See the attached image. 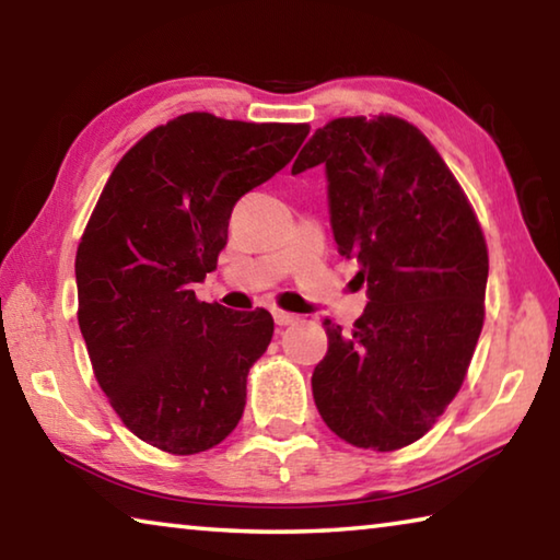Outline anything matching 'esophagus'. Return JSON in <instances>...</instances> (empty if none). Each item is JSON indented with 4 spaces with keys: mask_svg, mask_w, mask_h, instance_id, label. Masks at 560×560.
<instances>
[{
    "mask_svg": "<svg viewBox=\"0 0 560 560\" xmlns=\"http://www.w3.org/2000/svg\"><path fill=\"white\" fill-rule=\"evenodd\" d=\"M273 320H277V326H291L296 324L299 316L289 314V311H281V308H273Z\"/></svg>",
    "mask_w": 560,
    "mask_h": 560,
    "instance_id": "34e87169",
    "label": "esophagus"
}]
</instances>
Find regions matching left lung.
I'll list each match as a JSON object with an SVG mask.
<instances>
[{"label": "left lung", "instance_id": "8db88e82", "mask_svg": "<svg viewBox=\"0 0 560 560\" xmlns=\"http://www.w3.org/2000/svg\"><path fill=\"white\" fill-rule=\"evenodd\" d=\"M326 165L340 257L358 259L368 306L353 328L326 318L311 377L340 440L393 452L428 432L464 383L481 326L489 254L438 150L402 118H336L291 173Z\"/></svg>", "mask_w": 560, "mask_h": 560}]
</instances>
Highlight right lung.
Masks as SVG:
<instances>
[{
	"mask_svg": "<svg viewBox=\"0 0 560 560\" xmlns=\"http://www.w3.org/2000/svg\"><path fill=\"white\" fill-rule=\"evenodd\" d=\"M306 122L185 113L113 170L75 252L79 326L122 424L170 454L220 444L242 420L246 375L271 343L269 311L197 301L236 200L291 163Z\"/></svg>",
	"mask_w": 560,
	"mask_h": 560,
	"instance_id": "obj_1",
	"label": "right lung"
}]
</instances>
